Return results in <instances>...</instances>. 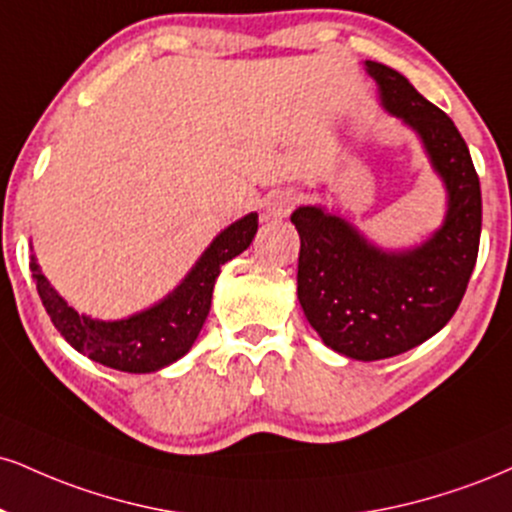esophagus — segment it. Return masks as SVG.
<instances>
[{
    "instance_id": "esophagus-1",
    "label": "esophagus",
    "mask_w": 512,
    "mask_h": 512,
    "mask_svg": "<svg viewBox=\"0 0 512 512\" xmlns=\"http://www.w3.org/2000/svg\"><path fill=\"white\" fill-rule=\"evenodd\" d=\"M298 193H295V190H279V193H276L272 200H269V205H267V214L272 219H283V217H288V214L293 212L295 209V205H298Z\"/></svg>"
}]
</instances>
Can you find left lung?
<instances>
[{"instance_id":"1","label":"left lung","mask_w":512,"mask_h":512,"mask_svg":"<svg viewBox=\"0 0 512 512\" xmlns=\"http://www.w3.org/2000/svg\"><path fill=\"white\" fill-rule=\"evenodd\" d=\"M384 109L420 135L448 193L441 229L410 250H381L343 217L307 205L291 214L300 236L298 300L336 353L384 360L448 324L467 291L482 233V190L455 123L379 61H365Z\"/></svg>"}]
</instances>
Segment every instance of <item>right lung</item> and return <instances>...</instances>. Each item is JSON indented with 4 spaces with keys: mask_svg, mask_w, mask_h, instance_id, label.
Instances as JSON below:
<instances>
[{
    "mask_svg": "<svg viewBox=\"0 0 512 512\" xmlns=\"http://www.w3.org/2000/svg\"><path fill=\"white\" fill-rule=\"evenodd\" d=\"M255 233L257 214L250 212L212 240V245L202 252L190 274L181 281V286L166 295L162 303L128 319H116V322H100V319L78 315L49 286L35 262V255L30 257V269H33V279L38 283L40 300L49 319L78 353L119 372L147 374L171 365L188 353L209 315L214 281L221 267L248 250Z\"/></svg>",
    "mask_w": 512,
    "mask_h": 512,
    "instance_id": "add662e5",
    "label": "right lung"
}]
</instances>
